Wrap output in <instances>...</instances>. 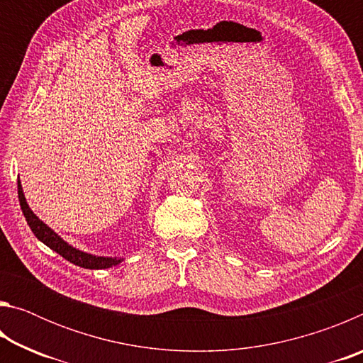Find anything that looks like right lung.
I'll return each instance as SVG.
<instances>
[{
    "label": "right lung",
    "instance_id": "right-lung-1",
    "mask_svg": "<svg viewBox=\"0 0 363 363\" xmlns=\"http://www.w3.org/2000/svg\"><path fill=\"white\" fill-rule=\"evenodd\" d=\"M17 192H19L22 213L27 219V224L30 225V229H32V232L35 233V237L38 238L40 242L45 243L46 247H49L52 251H56V253H59L62 257H65L67 261H70L72 264H75V266L84 267V269H107V267L116 266V264H120L123 261V257L96 256V255L84 253V251L72 247V245L67 243L59 233L54 232L51 227L43 223V220L36 216L32 210H30V206L26 200V195H23L21 181H17Z\"/></svg>",
    "mask_w": 363,
    "mask_h": 363
}]
</instances>
